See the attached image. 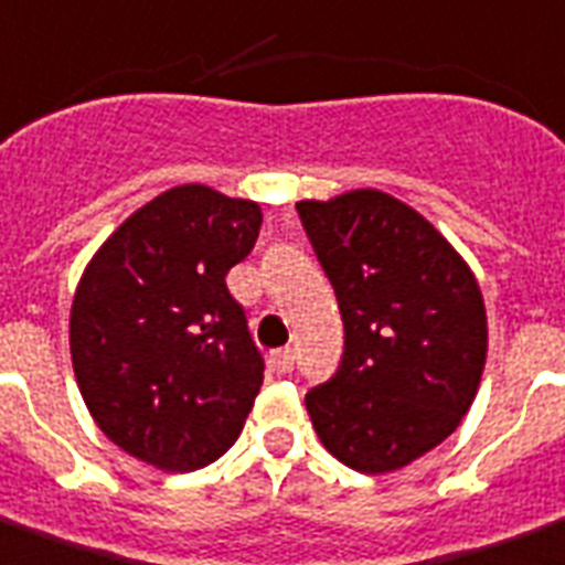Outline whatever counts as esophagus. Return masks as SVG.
I'll return each instance as SVG.
<instances>
[{"mask_svg": "<svg viewBox=\"0 0 565 565\" xmlns=\"http://www.w3.org/2000/svg\"><path fill=\"white\" fill-rule=\"evenodd\" d=\"M269 364L275 367V373H290L292 364H296V352L290 350V347H284V350H275L273 355H269Z\"/></svg>", "mask_w": 565, "mask_h": 565, "instance_id": "obj_1", "label": "esophagus"}]
</instances>
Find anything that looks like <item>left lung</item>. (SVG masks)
Instances as JSON below:
<instances>
[{
    "mask_svg": "<svg viewBox=\"0 0 565 565\" xmlns=\"http://www.w3.org/2000/svg\"><path fill=\"white\" fill-rule=\"evenodd\" d=\"M296 210L343 317L338 370L305 394L313 429L355 471H397L471 408L489 343L477 278L424 215L385 192Z\"/></svg>",
    "mask_w": 565,
    "mask_h": 565,
    "instance_id": "obj_1",
    "label": "left lung"
}]
</instances>
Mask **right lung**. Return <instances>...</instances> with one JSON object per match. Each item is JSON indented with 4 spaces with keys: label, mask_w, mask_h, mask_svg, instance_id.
I'll return each instance as SVG.
<instances>
[{
    "label": "right lung",
    "mask_w": 565,
    "mask_h": 565,
    "mask_svg": "<svg viewBox=\"0 0 565 565\" xmlns=\"http://www.w3.org/2000/svg\"><path fill=\"white\" fill-rule=\"evenodd\" d=\"M264 213L215 189H168L94 254L73 299L71 355L103 433L162 471L234 445L264 385L245 308L227 290Z\"/></svg>",
    "instance_id": "obj_1"
}]
</instances>
